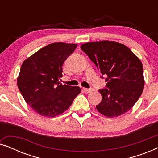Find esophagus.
Instances as JSON below:
<instances>
[{
	"label": "esophagus",
	"mask_w": 158,
	"mask_h": 158,
	"mask_svg": "<svg viewBox=\"0 0 158 158\" xmlns=\"http://www.w3.org/2000/svg\"><path fill=\"white\" fill-rule=\"evenodd\" d=\"M83 90L84 92H85V93H90V92L94 91V88H83Z\"/></svg>",
	"instance_id": "1"
}]
</instances>
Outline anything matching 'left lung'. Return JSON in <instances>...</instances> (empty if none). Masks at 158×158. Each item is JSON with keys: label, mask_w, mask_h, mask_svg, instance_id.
Returning a JSON list of instances; mask_svg holds the SVG:
<instances>
[{"label": "left lung", "mask_w": 158, "mask_h": 158, "mask_svg": "<svg viewBox=\"0 0 158 158\" xmlns=\"http://www.w3.org/2000/svg\"><path fill=\"white\" fill-rule=\"evenodd\" d=\"M81 48L106 75V87L99 90L102 101L96 106L99 113L117 117L130 110L143 91V66L131 49L112 41L87 42ZM101 78H103L101 76Z\"/></svg>", "instance_id": "obj_1"}]
</instances>
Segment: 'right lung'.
Returning a JSON list of instances; mask_svg holds the SVG:
<instances>
[{
    "label": "right lung",
    "instance_id": "obj_1",
    "mask_svg": "<svg viewBox=\"0 0 158 158\" xmlns=\"http://www.w3.org/2000/svg\"><path fill=\"white\" fill-rule=\"evenodd\" d=\"M77 45L52 43L23 61L17 85L26 102L41 116L55 117L62 114L81 93L78 86L62 85L59 81L62 64Z\"/></svg>",
    "mask_w": 158,
    "mask_h": 158
}]
</instances>
